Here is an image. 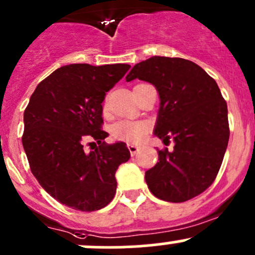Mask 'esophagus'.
I'll list each match as a JSON object with an SVG mask.
<instances>
[{"instance_id": "1", "label": "esophagus", "mask_w": 255, "mask_h": 255, "mask_svg": "<svg viewBox=\"0 0 255 255\" xmlns=\"http://www.w3.org/2000/svg\"><path fill=\"white\" fill-rule=\"evenodd\" d=\"M128 151H130V153H131V156H133L135 155L136 152H137L138 151V147L136 145H131V143H128Z\"/></svg>"}]
</instances>
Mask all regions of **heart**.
<instances>
[{"instance_id":"obj_1","label":"heart","mask_w":255,"mask_h":255,"mask_svg":"<svg viewBox=\"0 0 255 255\" xmlns=\"http://www.w3.org/2000/svg\"><path fill=\"white\" fill-rule=\"evenodd\" d=\"M148 128L141 122H119L110 128L112 137L127 143H138L147 135Z\"/></svg>"}]
</instances>
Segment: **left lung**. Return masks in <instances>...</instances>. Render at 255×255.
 Wrapping results in <instances>:
<instances>
[{
    "instance_id": "obj_1",
    "label": "left lung",
    "mask_w": 255,
    "mask_h": 255,
    "mask_svg": "<svg viewBox=\"0 0 255 255\" xmlns=\"http://www.w3.org/2000/svg\"><path fill=\"white\" fill-rule=\"evenodd\" d=\"M155 85L160 109L155 133L172 151L158 150L145 172L148 190L167 202H185L207 190L221 168L229 140L228 109L217 85L200 65L183 58L151 57L133 65L127 82Z\"/></svg>"
}]
</instances>
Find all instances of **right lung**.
<instances>
[{
  "label": "right lung",
  "mask_w": 255,
  "mask_h": 255,
  "mask_svg": "<svg viewBox=\"0 0 255 255\" xmlns=\"http://www.w3.org/2000/svg\"><path fill=\"white\" fill-rule=\"evenodd\" d=\"M128 69V64L60 67L37 85L24 110L22 143L32 173L73 210L98 211L117 192L115 172L130 151L124 142L105 143L102 103ZM87 139L98 143L89 154L82 148Z\"/></svg>",
  "instance_id": "add662e5"
}]
</instances>
